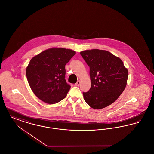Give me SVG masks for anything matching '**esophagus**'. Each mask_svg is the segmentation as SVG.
<instances>
[{
    "mask_svg": "<svg viewBox=\"0 0 154 154\" xmlns=\"http://www.w3.org/2000/svg\"><path fill=\"white\" fill-rule=\"evenodd\" d=\"M81 81L80 80L78 81L75 84V85L77 86V87H79L80 85Z\"/></svg>",
    "mask_w": 154,
    "mask_h": 154,
    "instance_id": "esophagus-1",
    "label": "esophagus"
}]
</instances>
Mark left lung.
I'll return each instance as SVG.
<instances>
[{
    "instance_id": "1",
    "label": "left lung",
    "mask_w": 154,
    "mask_h": 154,
    "mask_svg": "<svg viewBox=\"0 0 154 154\" xmlns=\"http://www.w3.org/2000/svg\"><path fill=\"white\" fill-rule=\"evenodd\" d=\"M80 54L89 66L91 81L89 91L83 92L85 101L94 109L109 106L124 91L128 69L121 59L107 51L93 49Z\"/></svg>"
}]
</instances>
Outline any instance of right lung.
<instances>
[{
  "instance_id": "right-lung-1",
  "label": "right lung",
  "mask_w": 154,
  "mask_h": 154,
  "mask_svg": "<svg viewBox=\"0 0 154 154\" xmlns=\"http://www.w3.org/2000/svg\"><path fill=\"white\" fill-rule=\"evenodd\" d=\"M75 51L63 48L47 49L33 57L26 69L30 87L37 97L48 104L66 97L70 85L65 80V65Z\"/></svg>"
}]
</instances>
